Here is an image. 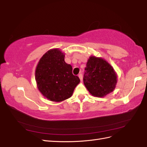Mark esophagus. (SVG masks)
<instances>
[{
	"label": "esophagus",
	"mask_w": 147,
	"mask_h": 147,
	"mask_svg": "<svg viewBox=\"0 0 147 147\" xmlns=\"http://www.w3.org/2000/svg\"><path fill=\"white\" fill-rule=\"evenodd\" d=\"M79 77L80 80L82 81V74H79Z\"/></svg>",
	"instance_id": "esophagus-1"
}]
</instances>
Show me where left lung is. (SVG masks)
Instances as JSON below:
<instances>
[{"label":"left lung","mask_w":147,"mask_h":147,"mask_svg":"<svg viewBox=\"0 0 147 147\" xmlns=\"http://www.w3.org/2000/svg\"><path fill=\"white\" fill-rule=\"evenodd\" d=\"M83 81L92 96L103 97L113 91L117 80L109 63L102 58L91 56L87 62Z\"/></svg>","instance_id":"8db88e82"}]
</instances>
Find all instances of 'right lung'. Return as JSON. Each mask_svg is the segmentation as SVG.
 Segmentation results:
<instances>
[{
  "mask_svg": "<svg viewBox=\"0 0 147 147\" xmlns=\"http://www.w3.org/2000/svg\"><path fill=\"white\" fill-rule=\"evenodd\" d=\"M38 90L48 100L63 101L72 95L80 82L72 74V67L66 63L65 55L58 49H51L40 59L35 70Z\"/></svg>",
  "mask_w": 147,
  "mask_h": 147,
  "instance_id": "add662e5",
  "label": "right lung"
}]
</instances>
